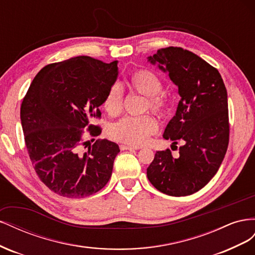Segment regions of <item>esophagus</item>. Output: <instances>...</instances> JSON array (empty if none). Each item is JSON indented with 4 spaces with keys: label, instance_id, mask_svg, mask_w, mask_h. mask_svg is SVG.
<instances>
[{
    "label": "esophagus",
    "instance_id": "esophagus-1",
    "mask_svg": "<svg viewBox=\"0 0 255 255\" xmlns=\"http://www.w3.org/2000/svg\"><path fill=\"white\" fill-rule=\"evenodd\" d=\"M121 150H138L139 148L138 146H133V145H128V144H121L120 145Z\"/></svg>",
    "mask_w": 255,
    "mask_h": 255
}]
</instances>
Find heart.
<instances>
[{"label":"heart","instance_id":"b5f03b06","mask_svg":"<svg viewBox=\"0 0 255 255\" xmlns=\"http://www.w3.org/2000/svg\"><path fill=\"white\" fill-rule=\"evenodd\" d=\"M128 85L133 90L145 97L144 110H150L158 116H165L169 110V100L164 94L163 83L156 74L149 70H138L128 79ZM105 112L112 117H117L123 107V89L118 83L113 84L103 100ZM158 125L151 115L138 117H125L114 123L109 129L113 139L139 146L148 141L149 137L156 133Z\"/></svg>","mask_w":255,"mask_h":255}]
</instances>
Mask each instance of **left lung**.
<instances>
[{"label": "left lung", "instance_id": "obj_1", "mask_svg": "<svg viewBox=\"0 0 255 255\" xmlns=\"http://www.w3.org/2000/svg\"><path fill=\"white\" fill-rule=\"evenodd\" d=\"M179 88L181 100L163 137L183 143L180 155L157 151L146 169L151 184L163 194L184 197L203 188L217 173L229 144L228 94L220 73L195 53L160 49L148 57Z\"/></svg>", "mask_w": 255, "mask_h": 255}]
</instances>
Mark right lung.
<instances>
[{
	"instance_id": "1",
	"label": "right lung",
	"mask_w": 255,
	"mask_h": 255,
	"mask_svg": "<svg viewBox=\"0 0 255 255\" xmlns=\"http://www.w3.org/2000/svg\"><path fill=\"white\" fill-rule=\"evenodd\" d=\"M118 60L105 64L78 56L43 67L21 104V125L35 171L49 189L67 198L96 194L110 181L119 145L107 139L82 149L83 128L91 136L101 128L90 122L118 79Z\"/></svg>"
}]
</instances>
